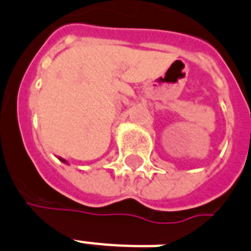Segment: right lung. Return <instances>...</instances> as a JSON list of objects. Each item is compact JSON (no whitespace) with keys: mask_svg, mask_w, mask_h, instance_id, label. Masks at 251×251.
<instances>
[{"mask_svg":"<svg viewBox=\"0 0 251 251\" xmlns=\"http://www.w3.org/2000/svg\"><path fill=\"white\" fill-rule=\"evenodd\" d=\"M58 159H60V160L62 161V163H66V164H68V161L65 160V159H62V157H58Z\"/></svg>","mask_w":251,"mask_h":251,"instance_id":"1","label":"right lung"}]
</instances>
